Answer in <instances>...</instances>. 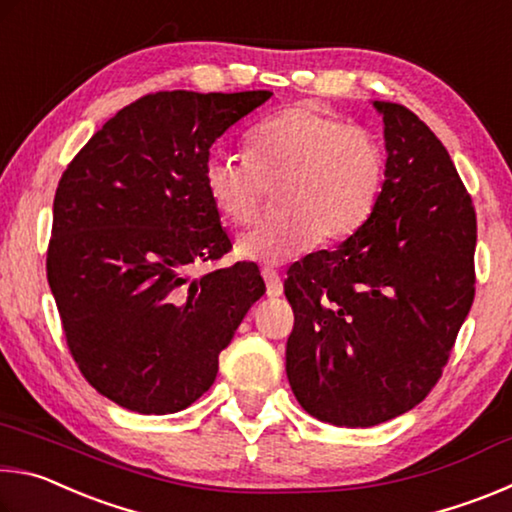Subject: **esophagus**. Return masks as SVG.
Segmentation results:
<instances>
[{
  "mask_svg": "<svg viewBox=\"0 0 512 512\" xmlns=\"http://www.w3.org/2000/svg\"><path fill=\"white\" fill-rule=\"evenodd\" d=\"M262 277H264V282H266V296L268 298H280L282 291H284L282 280H280V273H277L275 268H271V266H264L262 268Z\"/></svg>",
  "mask_w": 512,
  "mask_h": 512,
  "instance_id": "1",
  "label": "esophagus"
}]
</instances>
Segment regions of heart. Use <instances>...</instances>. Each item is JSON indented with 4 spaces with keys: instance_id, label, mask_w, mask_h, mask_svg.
Instances as JSON below:
<instances>
[{
    "instance_id": "obj_1",
    "label": "heart",
    "mask_w": 512,
    "mask_h": 512,
    "mask_svg": "<svg viewBox=\"0 0 512 512\" xmlns=\"http://www.w3.org/2000/svg\"><path fill=\"white\" fill-rule=\"evenodd\" d=\"M384 160L372 137L341 117L300 101L250 128L246 155L212 151L203 185L223 219L248 225L275 183L277 210L239 239L237 250L280 264L359 230L377 201Z\"/></svg>"
}]
</instances>
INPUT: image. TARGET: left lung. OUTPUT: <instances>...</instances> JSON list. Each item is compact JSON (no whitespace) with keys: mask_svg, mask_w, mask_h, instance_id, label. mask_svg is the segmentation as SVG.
<instances>
[{"mask_svg":"<svg viewBox=\"0 0 512 512\" xmlns=\"http://www.w3.org/2000/svg\"><path fill=\"white\" fill-rule=\"evenodd\" d=\"M384 121L386 171L361 228L289 268L296 323L287 377L302 409L375 427L420 404L474 300L476 214L452 158L400 103Z\"/></svg>","mask_w":512,"mask_h":512,"instance_id":"left-lung-1","label":"left lung"}]
</instances>
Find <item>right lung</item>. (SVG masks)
Returning <instances> with one entry per match:
<instances>
[{
    "label": "right lung",
    "mask_w": 512,
    "mask_h": 512,
    "mask_svg": "<svg viewBox=\"0 0 512 512\" xmlns=\"http://www.w3.org/2000/svg\"><path fill=\"white\" fill-rule=\"evenodd\" d=\"M273 92H155L69 162L47 280L83 377L128 411L187 409L266 284L253 262L189 275L232 248L203 185L210 146Z\"/></svg>",
    "instance_id": "add662e5"
}]
</instances>
